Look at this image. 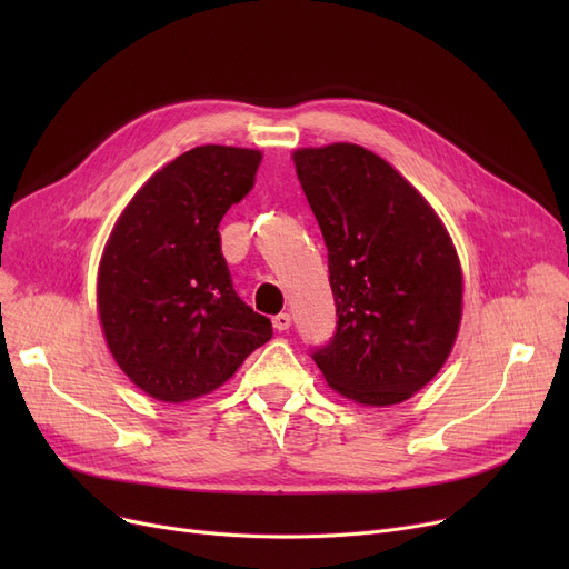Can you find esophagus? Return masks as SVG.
<instances>
[{
    "mask_svg": "<svg viewBox=\"0 0 569 569\" xmlns=\"http://www.w3.org/2000/svg\"><path fill=\"white\" fill-rule=\"evenodd\" d=\"M290 316L288 313H279V316H274L272 318V325H274V330H279V332H286L288 327H290Z\"/></svg>",
    "mask_w": 569,
    "mask_h": 569,
    "instance_id": "1",
    "label": "esophagus"
}]
</instances>
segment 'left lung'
Instances as JSON below:
<instances>
[{
	"instance_id": "left-lung-1",
	"label": "left lung",
	"mask_w": 569,
	"mask_h": 569,
	"mask_svg": "<svg viewBox=\"0 0 569 569\" xmlns=\"http://www.w3.org/2000/svg\"><path fill=\"white\" fill-rule=\"evenodd\" d=\"M292 163L325 239L339 316L313 360L343 399L401 403L436 378L459 335L452 237L427 198L362 144L302 147Z\"/></svg>"
}]
</instances>
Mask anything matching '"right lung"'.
Returning a JSON list of instances; mask_svg holds the SVG:
<instances>
[{"label":"right lung","instance_id":"add662e5","mask_svg":"<svg viewBox=\"0 0 569 569\" xmlns=\"http://www.w3.org/2000/svg\"><path fill=\"white\" fill-rule=\"evenodd\" d=\"M262 152L202 144L157 170L106 242L97 309L117 367L163 403L200 399L272 339L239 300L219 223L256 184Z\"/></svg>","mask_w":569,"mask_h":569}]
</instances>
